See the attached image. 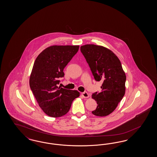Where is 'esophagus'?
<instances>
[{"instance_id":"obj_1","label":"esophagus","mask_w":157,"mask_h":157,"mask_svg":"<svg viewBox=\"0 0 157 157\" xmlns=\"http://www.w3.org/2000/svg\"><path fill=\"white\" fill-rule=\"evenodd\" d=\"M81 95L83 97V98H88L89 97V94L87 93V92H83V93H81Z\"/></svg>"}]
</instances>
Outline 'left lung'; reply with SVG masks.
I'll return each mask as SVG.
<instances>
[{
    "instance_id": "left-lung-1",
    "label": "left lung",
    "mask_w": 157,
    "mask_h": 157,
    "mask_svg": "<svg viewBox=\"0 0 157 157\" xmlns=\"http://www.w3.org/2000/svg\"><path fill=\"white\" fill-rule=\"evenodd\" d=\"M96 81H102L101 91L93 94L92 98L97 103L92 113L106 116L114 111L125 92L126 75L119 58L111 50L94 44L81 47Z\"/></svg>"
}]
</instances>
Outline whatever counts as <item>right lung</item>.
<instances>
[{
	"mask_svg": "<svg viewBox=\"0 0 157 157\" xmlns=\"http://www.w3.org/2000/svg\"><path fill=\"white\" fill-rule=\"evenodd\" d=\"M79 48V45H52L40 53L34 62L29 85L40 107L50 117L65 115L72 101L80 95L77 90L57 86L58 79L64 76V68Z\"/></svg>",
	"mask_w": 157,
	"mask_h": 157,
	"instance_id": "right-lung-1",
	"label": "right lung"
}]
</instances>
